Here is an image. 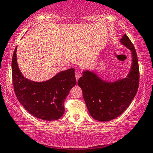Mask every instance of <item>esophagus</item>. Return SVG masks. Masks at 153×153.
Wrapping results in <instances>:
<instances>
[{
	"label": "esophagus",
	"mask_w": 153,
	"mask_h": 153,
	"mask_svg": "<svg viewBox=\"0 0 153 153\" xmlns=\"http://www.w3.org/2000/svg\"><path fill=\"white\" fill-rule=\"evenodd\" d=\"M80 76H81V74H79V73H76V75H75V77H76V81L79 80V79L80 78Z\"/></svg>",
	"instance_id": "esophagus-1"
}]
</instances>
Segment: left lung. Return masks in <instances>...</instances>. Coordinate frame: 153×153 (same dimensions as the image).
<instances>
[{
  "label": "left lung",
  "mask_w": 153,
  "mask_h": 153,
  "mask_svg": "<svg viewBox=\"0 0 153 153\" xmlns=\"http://www.w3.org/2000/svg\"><path fill=\"white\" fill-rule=\"evenodd\" d=\"M119 42L131 51V65L126 77L108 81L93 71L85 70L78 81L90 114L101 122L120 116L131 104L139 87V62L134 47L126 34Z\"/></svg>",
  "instance_id": "8db88e82"
}]
</instances>
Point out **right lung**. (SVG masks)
<instances>
[{
    "mask_svg": "<svg viewBox=\"0 0 153 153\" xmlns=\"http://www.w3.org/2000/svg\"><path fill=\"white\" fill-rule=\"evenodd\" d=\"M16 47L12 60L14 93L19 102L35 118L56 120L64 114V101L76 85L74 69L61 71L49 80L31 81L22 74L18 67Z\"/></svg>",
    "mask_w": 153,
    "mask_h": 153,
    "instance_id": "obj_1",
    "label": "right lung"
}]
</instances>
